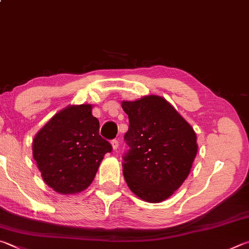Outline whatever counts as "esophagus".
<instances>
[{
	"label": "esophagus",
	"instance_id": "1",
	"mask_svg": "<svg viewBox=\"0 0 249 249\" xmlns=\"http://www.w3.org/2000/svg\"><path fill=\"white\" fill-rule=\"evenodd\" d=\"M111 144H112L113 150H116L117 147H119V140H117V139H113V140H111Z\"/></svg>",
	"mask_w": 249,
	"mask_h": 249
}]
</instances>
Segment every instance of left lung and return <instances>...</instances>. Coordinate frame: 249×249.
Returning a JSON list of instances; mask_svg holds the SVG:
<instances>
[{
    "instance_id": "obj_1",
    "label": "left lung",
    "mask_w": 249,
    "mask_h": 249,
    "mask_svg": "<svg viewBox=\"0 0 249 249\" xmlns=\"http://www.w3.org/2000/svg\"><path fill=\"white\" fill-rule=\"evenodd\" d=\"M129 127L124 135V178L135 195L148 202L169 198L191 172L198 146L191 125L159 96L123 101Z\"/></svg>"
}]
</instances>
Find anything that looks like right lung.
<instances>
[{
  "label": "right lung",
  "mask_w": 249,
  "mask_h": 249,
  "mask_svg": "<svg viewBox=\"0 0 249 249\" xmlns=\"http://www.w3.org/2000/svg\"><path fill=\"white\" fill-rule=\"evenodd\" d=\"M90 105L70 106L56 113L36 135L34 159L48 186L63 195L85 191L103 157L112 151L99 135Z\"/></svg>",
  "instance_id": "add662e5"
}]
</instances>
